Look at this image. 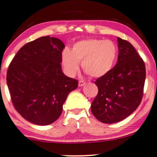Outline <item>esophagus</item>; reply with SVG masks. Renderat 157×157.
Masks as SVG:
<instances>
[{"instance_id":"esophagus-1","label":"esophagus","mask_w":157,"mask_h":157,"mask_svg":"<svg viewBox=\"0 0 157 157\" xmlns=\"http://www.w3.org/2000/svg\"><path fill=\"white\" fill-rule=\"evenodd\" d=\"M86 83L85 81H83V80H80V81H79V86H80V87L83 86L85 85Z\"/></svg>"}]
</instances>
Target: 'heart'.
Returning a JSON list of instances; mask_svg holds the SVG:
<instances>
[{"instance_id": "obj_1", "label": "heart", "mask_w": 157, "mask_h": 157, "mask_svg": "<svg viewBox=\"0 0 157 157\" xmlns=\"http://www.w3.org/2000/svg\"><path fill=\"white\" fill-rule=\"evenodd\" d=\"M118 48L110 40L88 39L74 44L71 49L62 52V62L65 72L74 76L79 70V62L89 76L98 78L108 74L116 63Z\"/></svg>"}]
</instances>
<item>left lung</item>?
<instances>
[{
  "label": "left lung",
  "instance_id": "obj_1",
  "mask_svg": "<svg viewBox=\"0 0 157 157\" xmlns=\"http://www.w3.org/2000/svg\"><path fill=\"white\" fill-rule=\"evenodd\" d=\"M117 42V65L95 82L98 93L91 105L95 118L108 124L124 120L139 106L146 77L144 62L134 47L120 37Z\"/></svg>",
  "mask_w": 157,
  "mask_h": 157
}]
</instances>
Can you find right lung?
<instances>
[{
	"mask_svg": "<svg viewBox=\"0 0 157 157\" xmlns=\"http://www.w3.org/2000/svg\"><path fill=\"white\" fill-rule=\"evenodd\" d=\"M63 42L41 37L18 51L6 74V83L16 110L23 118L47 126L60 117L67 95L78 86L62 70Z\"/></svg>",
	"mask_w": 157,
	"mask_h": 157,
	"instance_id": "1",
	"label": "right lung"
}]
</instances>
